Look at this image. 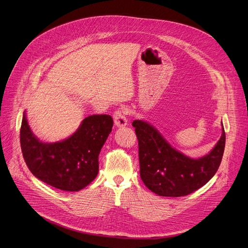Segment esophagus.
Instances as JSON below:
<instances>
[{"instance_id": "esophagus-1", "label": "esophagus", "mask_w": 248, "mask_h": 248, "mask_svg": "<svg viewBox=\"0 0 248 248\" xmlns=\"http://www.w3.org/2000/svg\"><path fill=\"white\" fill-rule=\"evenodd\" d=\"M114 121H115V124L118 127H123L127 124V119L123 109H118L115 111Z\"/></svg>"}]
</instances>
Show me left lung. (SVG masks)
<instances>
[{"mask_svg": "<svg viewBox=\"0 0 248 248\" xmlns=\"http://www.w3.org/2000/svg\"><path fill=\"white\" fill-rule=\"evenodd\" d=\"M139 140L140 177L144 185L162 197H182L206 185L217 171L226 145L221 137L207 155L190 158L172 147L153 125L141 120L132 122Z\"/></svg>", "mask_w": 248, "mask_h": 248, "instance_id": "1", "label": "left lung"}]
</instances>
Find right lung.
I'll list each match as a JSON object with an SVG mask.
<instances>
[{
  "label": "right lung",
  "instance_id": "obj_1",
  "mask_svg": "<svg viewBox=\"0 0 248 248\" xmlns=\"http://www.w3.org/2000/svg\"><path fill=\"white\" fill-rule=\"evenodd\" d=\"M112 124L108 115L89 116L71 137L48 143L34 136L24 111L19 134L22 156L40 181L62 191H80L98 175L99 154Z\"/></svg>",
  "mask_w": 248,
  "mask_h": 248
}]
</instances>
